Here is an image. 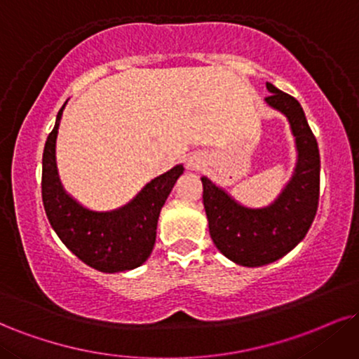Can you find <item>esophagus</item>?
<instances>
[{
  "label": "esophagus",
  "mask_w": 359,
  "mask_h": 359,
  "mask_svg": "<svg viewBox=\"0 0 359 359\" xmlns=\"http://www.w3.org/2000/svg\"><path fill=\"white\" fill-rule=\"evenodd\" d=\"M201 166H203V156H200V154H193V156H189L188 159L189 170H200Z\"/></svg>",
  "instance_id": "34e87169"
}]
</instances>
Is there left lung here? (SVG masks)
I'll list each match as a JSON object with an SVG mask.
<instances>
[{
  "label": "left lung",
  "mask_w": 359,
  "mask_h": 359,
  "mask_svg": "<svg viewBox=\"0 0 359 359\" xmlns=\"http://www.w3.org/2000/svg\"><path fill=\"white\" fill-rule=\"evenodd\" d=\"M266 88L271 95L264 101L286 116L298 153L293 176L280 196L268 206L250 208L210 178H201L211 240L228 259L248 268L290 253L306 236L320 200V149L302 104L271 83Z\"/></svg>",
  "instance_id": "1"
}]
</instances>
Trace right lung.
I'll use <instances>...</instances> for the list:
<instances>
[{
	"mask_svg": "<svg viewBox=\"0 0 359 359\" xmlns=\"http://www.w3.org/2000/svg\"><path fill=\"white\" fill-rule=\"evenodd\" d=\"M65 104L57 111L43 151L41 194L51 228L73 255L98 271L118 273L138 268L151 255L159 211L184 168L176 165L156 176L130 203L116 210L93 211L79 205L65 191L56 166L57 128Z\"/></svg>",
	"mask_w": 359,
	"mask_h": 359,
	"instance_id": "1",
	"label": "right lung"
}]
</instances>
